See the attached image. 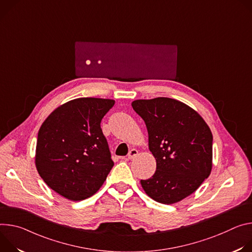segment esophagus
I'll use <instances>...</instances> for the list:
<instances>
[{"label":"esophagus","instance_id":"obj_1","mask_svg":"<svg viewBox=\"0 0 252 252\" xmlns=\"http://www.w3.org/2000/svg\"><path fill=\"white\" fill-rule=\"evenodd\" d=\"M137 154H138V150H137V149H131V150L129 151L127 157H128V159H133Z\"/></svg>","mask_w":252,"mask_h":252}]
</instances>
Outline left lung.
Instances as JSON below:
<instances>
[{"mask_svg":"<svg viewBox=\"0 0 252 252\" xmlns=\"http://www.w3.org/2000/svg\"><path fill=\"white\" fill-rule=\"evenodd\" d=\"M132 107L146 124L149 150L156 159V171L140 181L142 188L159 203L181 201L210 175V128L196 111L175 99L135 100Z\"/></svg>","mask_w":252,"mask_h":252,"instance_id":"1","label":"left lung"}]
</instances>
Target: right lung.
<instances>
[{
  "label": "right lung",
  "instance_id": "add662e5",
  "mask_svg": "<svg viewBox=\"0 0 252 252\" xmlns=\"http://www.w3.org/2000/svg\"><path fill=\"white\" fill-rule=\"evenodd\" d=\"M114 104L111 99L77 98L56 108L40 127L37 170L63 197L72 201L91 197L113 167L100 124Z\"/></svg>",
  "mask_w": 252,
  "mask_h": 252
}]
</instances>
